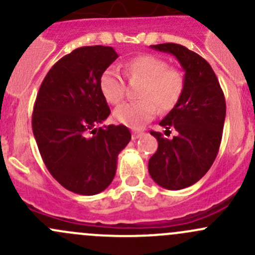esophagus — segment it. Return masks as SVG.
Returning a JSON list of instances; mask_svg holds the SVG:
<instances>
[{
  "instance_id": "obj_1",
  "label": "esophagus",
  "mask_w": 255,
  "mask_h": 255,
  "mask_svg": "<svg viewBox=\"0 0 255 255\" xmlns=\"http://www.w3.org/2000/svg\"><path fill=\"white\" fill-rule=\"evenodd\" d=\"M143 134H144V133L142 132V130H133V132H132V138H133V139H137V138L142 137Z\"/></svg>"
}]
</instances>
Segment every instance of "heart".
Listing matches in <instances>:
<instances>
[{
    "mask_svg": "<svg viewBox=\"0 0 255 255\" xmlns=\"http://www.w3.org/2000/svg\"><path fill=\"white\" fill-rule=\"evenodd\" d=\"M126 73L130 79L144 80L139 91L142 100L126 102L115 111L116 121L128 127L138 128L151 121L158 109L163 113L171 111L184 95L186 80L182 71L159 56H134L126 63ZM100 90L109 104L118 105L125 97V80L115 68H109L100 76Z\"/></svg>",
    "mask_w": 255,
    "mask_h": 255,
    "instance_id": "b5f03b06",
    "label": "heart"
}]
</instances>
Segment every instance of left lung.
<instances>
[{
    "label": "left lung",
    "instance_id": "left-lung-1",
    "mask_svg": "<svg viewBox=\"0 0 255 255\" xmlns=\"http://www.w3.org/2000/svg\"><path fill=\"white\" fill-rule=\"evenodd\" d=\"M176 56L185 70L184 95L160 126L175 129L168 139L160 132L150 130L158 140V149L149 159L151 179L168 190H180L199 181L212 166L226 118V100L217 76L202 56L175 43L151 45Z\"/></svg>",
    "mask_w": 255,
    "mask_h": 255
}]
</instances>
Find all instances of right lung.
Listing matches in <instances>:
<instances>
[{
	"label": "right lung",
	"mask_w": 255,
	"mask_h": 255,
	"mask_svg": "<svg viewBox=\"0 0 255 255\" xmlns=\"http://www.w3.org/2000/svg\"><path fill=\"white\" fill-rule=\"evenodd\" d=\"M117 58L111 47L75 49L51 66L37 94L32 128L39 153L51 176L75 194L104 191L130 140L123 125L96 128L111 113L100 76Z\"/></svg>",
	"instance_id": "obj_1"
}]
</instances>
